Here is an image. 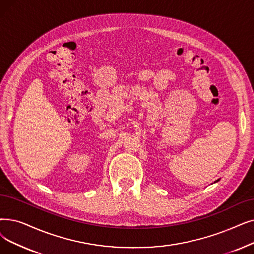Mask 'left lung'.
<instances>
[{"mask_svg":"<svg viewBox=\"0 0 254 254\" xmlns=\"http://www.w3.org/2000/svg\"><path fill=\"white\" fill-rule=\"evenodd\" d=\"M218 181H220V180H217V181H216V182H218Z\"/></svg>","mask_w":254,"mask_h":254,"instance_id":"8db88e82","label":"left lung"}]
</instances>
